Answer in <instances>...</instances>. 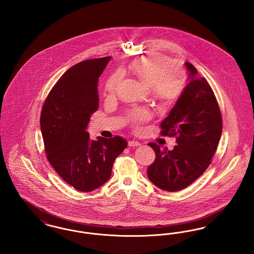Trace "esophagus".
<instances>
[{
	"label": "esophagus",
	"instance_id": "esophagus-1",
	"mask_svg": "<svg viewBox=\"0 0 254 254\" xmlns=\"http://www.w3.org/2000/svg\"><path fill=\"white\" fill-rule=\"evenodd\" d=\"M141 144L138 142V141H135V140H132V141H129L128 142V145L129 146H138V145H140Z\"/></svg>",
	"mask_w": 254,
	"mask_h": 254
}]
</instances>
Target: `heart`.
Wrapping results in <instances>:
<instances>
[{
  "instance_id": "obj_1",
  "label": "heart",
  "mask_w": 254,
  "mask_h": 254,
  "mask_svg": "<svg viewBox=\"0 0 254 254\" xmlns=\"http://www.w3.org/2000/svg\"><path fill=\"white\" fill-rule=\"evenodd\" d=\"M130 70L141 82L151 88L152 93L158 99L165 102L177 99L186 86L184 71L173 65L172 62L164 56L153 55L134 61L130 65ZM122 78V72H115L109 77L106 83L108 95L112 96L116 93ZM149 118L150 113L146 109H135L130 113V119L135 126L147 121Z\"/></svg>"
}]
</instances>
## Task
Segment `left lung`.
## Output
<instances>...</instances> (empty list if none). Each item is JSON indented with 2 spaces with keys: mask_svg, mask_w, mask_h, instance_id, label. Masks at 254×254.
<instances>
[{
  "mask_svg": "<svg viewBox=\"0 0 254 254\" xmlns=\"http://www.w3.org/2000/svg\"><path fill=\"white\" fill-rule=\"evenodd\" d=\"M188 84L162 123V135H177L172 150L148 143L155 160L147 177L167 191H178L198 179L210 165L222 134V116L217 100L204 77L190 63H185Z\"/></svg>",
  "mask_w": 254,
  "mask_h": 254,
  "instance_id": "obj_1",
  "label": "left lung"
}]
</instances>
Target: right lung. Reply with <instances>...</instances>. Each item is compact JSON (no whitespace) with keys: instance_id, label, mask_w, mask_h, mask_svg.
Returning <instances> with one entry per match:
<instances>
[{"instance_id":"right-lung-1","label":"right lung","mask_w":254,"mask_h":254,"mask_svg":"<svg viewBox=\"0 0 254 254\" xmlns=\"http://www.w3.org/2000/svg\"><path fill=\"white\" fill-rule=\"evenodd\" d=\"M110 59L71 66L53 86L42 109L40 125L49 163L64 181L83 192L109 181L115 159L127 145L119 136L91 140L86 131L99 108V77Z\"/></svg>"}]
</instances>
